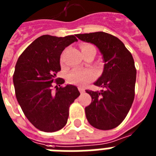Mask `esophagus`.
<instances>
[{"label": "esophagus", "instance_id": "obj_1", "mask_svg": "<svg viewBox=\"0 0 156 156\" xmlns=\"http://www.w3.org/2000/svg\"><path fill=\"white\" fill-rule=\"evenodd\" d=\"M78 90H79V91H80L81 94H83V93L85 92V90L83 88H82V87H78Z\"/></svg>", "mask_w": 156, "mask_h": 156}]
</instances>
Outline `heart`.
Segmentation results:
<instances>
[{
	"label": "heart",
	"instance_id": "heart-1",
	"mask_svg": "<svg viewBox=\"0 0 156 156\" xmlns=\"http://www.w3.org/2000/svg\"><path fill=\"white\" fill-rule=\"evenodd\" d=\"M91 47V45L86 44L81 47V50L86 49ZM94 78V73L90 70H80V69H74L68 74L67 81L72 84H77L83 86L89 82Z\"/></svg>",
	"mask_w": 156,
	"mask_h": 156
}]
</instances>
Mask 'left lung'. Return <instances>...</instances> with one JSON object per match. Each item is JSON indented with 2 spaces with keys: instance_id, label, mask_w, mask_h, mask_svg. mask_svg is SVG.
I'll return each mask as SVG.
<instances>
[{
  "instance_id": "left-lung-1",
  "label": "left lung",
  "mask_w": 156,
  "mask_h": 156,
  "mask_svg": "<svg viewBox=\"0 0 156 156\" xmlns=\"http://www.w3.org/2000/svg\"><path fill=\"white\" fill-rule=\"evenodd\" d=\"M76 36L96 46L102 55L104 68L94 85L103 90H86L92 98L85 112L93 127L109 130L118 126L130 110L135 97L136 70L132 54L118 38L103 31Z\"/></svg>"
}]
</instances>
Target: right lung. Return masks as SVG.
I'll use <instances>...</instances> for the list:
<instances>
[{
  "label": "right lung",
  "mask_w": 156,
  "mask_h": 156,
  "mask_svg": "<svg viewBox=\"0 0 156 156\" xmlns=\"http://www.w3.org/2000/svg\"><path fill=\"white\" fill-rule=\"evenodd\" d=\"M74 36L57 37L44 35L34 40L16 64L13 84L16 97L23 113L40 131L53 133L67 122L69 107L80 95L75 86L58 80L60 55L66 47L77 42ZM56 81L55 91L52 82Z\"/></svg>",
  "instance_id": "right-lung-1"
}]
</instances>
